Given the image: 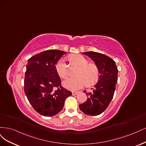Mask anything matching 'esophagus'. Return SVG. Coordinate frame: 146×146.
Segmentation results:
<instances>
[{
	"label": "esophagus",
	"mask_w": 146,
	"mask_h": 146,
	"mask_svg": "<svg viewBox=\"0 0 146 146\" xmlns=\"http://www.w3.org/2000/svg\"><path fill=\"white\" fill-rule=\"evenodd\" d=\"M78 93V92H72V95H77Z\"/></svg>",
	"instance_id": "1"
}]
</instances>
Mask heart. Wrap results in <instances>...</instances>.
<instances>
[{
  "instance_id": "heart-1",
  "label": "heart",
  "mask_w": 146,
  "mask_h": 146,
  "mask_svg": "<svg viewBox=\"0 0 146 146\" xmlns=\"http://www.w3.org/2000/svg\"><path fill=\"white\" fill-rule=\"evenodd\" d=\"M72 62L78 64V76L70 77L63 82L64 86L70 90H77L86 84L91 86L95 84L99 79V70L96 65L88 64V60L81 54H73L70 58ZM56 70L59 76L65 78L68 76L67 65L64 58L59 59L56 64Z\"/></svg>"
}]
</instances>
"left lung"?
I'll return each instance as SVG.
<instances>
[{"label":"left lung","instance_id":"left-lung-1","mask_svg":"<svg viewBox=\"0 0 146 146\" xmlns=\"http://www.w3.org/2000/svg\"><path fill=\"white\" fill-rule=\"evenodd\" d=\"M82 54L88 56L95 63L99 70L98 82L92 92H87V101L79 105L84 113L96 116L101 114L109 106L114 95L117 81V70L115 61L109 56L94 51H87Z\"/></svg>","mask_w":146,"mask_h":146}]
</instances>
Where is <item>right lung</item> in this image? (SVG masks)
<instances>
[{"label":"right lung","instance_id":"obj_1","mask_svg":"<svg viewBox=\"0 0 146 146\" xmlns=\"http://www.w3.org/2000/svg\"><path fill=\"white\" fill-rule=\"evenodd\" d=\"M66 53L48 50L28 60L24 79V92L33 109L40 115L53 116L63 109L65 100L72 92L61 86L56 64Z\"/></svg>","mask_w":146,"mask_h":146}]
</instances>
